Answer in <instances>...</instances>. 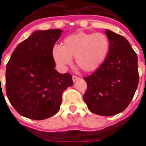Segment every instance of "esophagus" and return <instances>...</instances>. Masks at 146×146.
<instances>
[{
    "mask_svg": "<svg viewBox=\"0 0 146 146\" xmlns=\"http://www.w3.org/2000/svg\"><path fill=\"white\" fill-rule=\"evenodd\" d=\"M79 79H80L79 76H75V75H73V81H76V80H79Z\"/></svg>",
    "mask_w": 146,
    "mask_h": 146,
    "instance_id": "1",
    "label": "esophagus"
}]
</instances>
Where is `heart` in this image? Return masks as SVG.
<instances>
[{"label":"heart","instance_id":"heart-1","mask_svg":"<svg viewBox=\"0 0 146 146\" xmlns=\"http://www.w3.org/2000/svg\"><path fill=\"white\" fill-rule=\"evenodd\" d=\"M110 40L102 33L79 32L65 37L62 45L55 44L51 54L61 69H66L75 58L76 65L85 72L95 71L100 67L110 51Z\"/></svg>","mask_w":146,"mask_h":146}]
</instances>
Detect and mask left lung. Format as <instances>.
I'll return each instance as SVG.
<instances>
[{
    "label": "left lung",
    "mask_w": 146,
    "mask_h": 146,
    "mask_svg": "<svg viewBox=\"0 0 146 146\" xmlns=\"http://www.w3.org/2000/svg\"><path fill=\"white\" fill-rule=\"evenodd\" d=\"M110 40L107 57L98 70L84 77V100L89 110L100 116H113L128 106L138 88V57L127 39L106 30Z\"/></svg>",
    "instance_id": "1"
}]
</instances>
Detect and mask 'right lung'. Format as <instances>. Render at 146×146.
<instances>
[{"mask_svg":"<svg viewBox=\"0 0 146 146\" xmlns=\"http://www.w3.org/2000/svg\"><path fill=\"white\" fill-rule=\"evenodd\" d=\"M61 30L36 31L15 49L6 66V94L22 116L44 119L59 110L62 92L73 85L69 73L54 70L51 50ZM1 79V78H0Z\"/></svg>","mask_w":146,"mask_h":146,"instance_id":"1","label":"right lung"}]
</instances>
